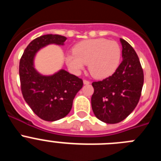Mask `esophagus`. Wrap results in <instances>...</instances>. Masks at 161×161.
Listing matches in <instances>:
<instances>
[{
    "mask_svg": "<svg viewBox=\"0 0 161 161\" xmlns=\"http://www.w3.org/2000/svg\"><path fill=\"white\" fill-rule=\"evenodd\" d=\"M83 82H84V84H85V85H89V84H90V81L87 80H84Z\"/></svg>",
    "mask_w": 161,
    "mask_h": 161,
    "instance_id": "34e87169",
    "label": "esophagus"
}]
</instances>
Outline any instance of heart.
I'll use <instances>...</instances> for the list:
<instances>
[{
	"mask_svg": "<svg viewBox=\"0 0 161 161\" xmlns=\"http://www.w3.org/2000/svg\"><path fill=\"white\" fill-rule=\"evenodd\" d=\"M122 50L115 41L97 38L83 41L75 46L73 53L65 55V63L71 72L79 74L89 64L95 78H105L116 71L120 63Z\"/></svg>",
	"mask_w": 161,
	"mask_h": 161,
	"instance_id": "b5f03b06",
	"label": "heart"
}]
</instances>
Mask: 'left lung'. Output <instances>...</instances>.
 <instances>
[{
    "label": "left lung",
    "instance_id": "8db88e82",
    "mask_svg": "<svg viewBox=\"0 0 161 161\" xmlns=\"http://www.w3.org/2000/svg\"><path fill=\"white\" fill-rule=\"evenodd\" d=\"M123 61L112 76L92 83L91 97L95 116L114 124L124 120L137 106L143 85V71L134 48L120 38Z\"/></svg>",
    "mask_w": 161,
    "mask_h": 161
}]
</instances>
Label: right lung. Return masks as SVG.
Instances as JSON below:
<instances>
[{"label":"right lung","mask_w":161,"mask_h":161,"mask_svg":"<svg viewBox=\"0 0 161 161\" xmlns=\"http://www.w3.org/2000/svg\"><path fill=\"white\" fill-rule=\"evenodd\" d=\"M67 38L45 35L30 42L19 63L21 90L25 102L42 120L53 122L70 112L73 99L83 86V80L61 69L52 76H42L34 68V57L48 44L64 45Z\"/></svg>","instance_id":"1"}]
</instances>
